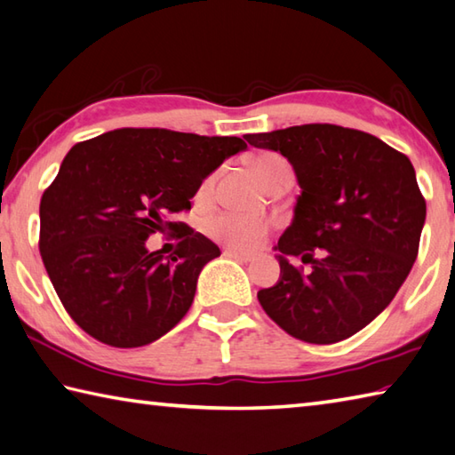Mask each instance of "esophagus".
Returning <instances> with one entry per match:
<instances>
[{
	"mask_svg": "<svg viewBox=\"0 0 455 455\" xmlns=\"http://www.w3.org/2000/svg\"><path fill=\"white\" fill-rule=\"evenodd\" d=\"M222 256H227V259H235L238 262H251L252 256L251 254H243V252H236L233 249H225L222 251Z\"/></svg>",
	"mask_w": 455,
	"mask_h": 455,
	"instance_id": "1",
	"label": "esophagus"
}]
</instances>
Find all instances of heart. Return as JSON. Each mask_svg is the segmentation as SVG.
Instances as JSON below:
<instances>
[{
	"label": "heart",
	"mask_w": 455,
	"mask_h": 455,
	"mask_svg": "<svg viewBox=\"0 0 455 455\" xmlns=\"http://www.w3.org/2000/svg\"><path fill=\"white\" fill-rule=\"evenodd\" d=\"M251 167L254 171V175L259 177L260 183L264 187H268L272 180H275L280 172L291 169L283 156L275 155V153H262L259 156H254ZM214 187V175L204 180L201 187V195H209ZM206 235L214 238L217 243H222L230 246L235 251H243L249 252L254 251L256 246H260L264 238H267L268 230H270V222L267 219H259V217H244V214L238 212H219L206 220L204 225Z\"/></svg>",
	"instance_id": "b5f03b06"
}]
</instances>
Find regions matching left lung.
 Here are the masks:
<instances>
[{
	"instance_id": "1",
	"label": "left lung",
	"mask_w": 455,
	"mask_h": 455,
	"mask_svg": "<svg viewBox=\"0 0 455 455\" xmlns=\"http://www.w3.org/2000/svg\"><path fill=\"white\" fill-rule=\"evenodd\" d=\"M284 155L302 193L276 244L280 280L259 302L310 344H334L368 326L400 291L419 249L426 199L403 153L358 129L310 123L244 135ZM299 255L311 268L287 262Z\"/></svg>"
}]
</instances>
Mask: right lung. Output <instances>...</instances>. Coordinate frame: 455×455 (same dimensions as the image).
I'll list each match as a JSON object with an SVG mask.
<instances>
[{"instance_id": "right-lung-1", "label": "right lung", "mask_w": 455, "mask_h": 455, "mask_svg": "<svg viewBox=\"0 0 455 455\" xmlns=\"http://www.w3.org/2000/svg\"><path fill=\"white\" fill-rule=\"evenodd\" d=\"M238 137L115 129L77 143L39 204V252L65 310L95 340L139 348L175 328L219 246L172 214L191 211L203 180L244 151ZM156 229L178 251L148 253Z\"/></svg>"}]
</instances>
